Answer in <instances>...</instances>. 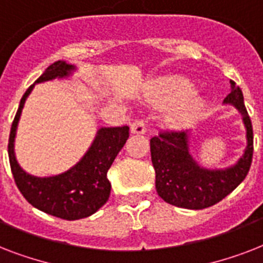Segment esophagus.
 <instances>
[{
	"instance_id": "34e87169",
	"label": "esophagus",
	"mask_w": 263,
	"mask_h": 263,
	"mask_svg": "<svg viewBox=\"0 0 263 263\" xmlns=\"http://www.w3.org/2000/svg\"><path fill=\"white\" fill-rule=\"evenodd\" d=\"M146 129H147V127H146V123L143 120H136L131 124V134H134V135H143Z\"/></svg>"
}]
</instances>
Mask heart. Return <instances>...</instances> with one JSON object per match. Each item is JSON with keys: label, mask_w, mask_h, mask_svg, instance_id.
Segmentation results:
<instances>
[{"label": "heart", "mask_w": 263, "mask_h": 263, "mask_svg": "<svg viewBox=\"0 0 263 263\" xmlns=\"http://www.w3.org/2000/svg\"><path fill=\"white\" fill-rule=\"evenodd\" d=\"M154 97L165 105L173 103L171 119L176 125H187L199 116L203 98L192 91L191 83L184 78L161 80L153 88Z\"/></svg>", "instance_id": "1"}]
</instances>
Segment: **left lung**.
Returning <instances> with one entry per match:
<instances>
[{
  "label": "left lung",
  "instance_id": "8db88e82",
  "mask_svg": "<svg viewBox=\"0 0 263 263\" xmlns=\"http://www.w3.org/2000/svg\"><path fill=\"white\" fill-rule=\"evenodd\" d=\"M232 83V91L224 105L236 107L246 128V148L235 164L227 168H206L190 152L192 131L161 134L152 138L150 152L158 195L177 208L200 210L218 203L246 179L253 161V125L245 106L240 87Z\"/></svg>",
  "mask_w": 263,
  "mask_h": 263
}]
</instances>
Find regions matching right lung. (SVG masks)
I'll return each mask as SVG.
<instances>
[{
  "label": "right lung",
  "instance_id": "1",
  "mask_svg": "<svg viewBox=\"0 0 263 263\" xmlns=\"http://www.w3.org/2000/svg\"><path fill=\"white\" fill-rule=\"evenodd\" d=\"M78 68L65 61L51 64L23 95L10 128L8 154L16 185L34 208L63 220H80L98 212L110 195L107 171L127 142L129 128L99 127L83 157L65 172L51 176H35L20 166L14 153V139L23 107L35 84L51 80L71 79Z\"/></svg>",
  "mask_w": 263,
  "mask_h": 263
}]
</instances>
